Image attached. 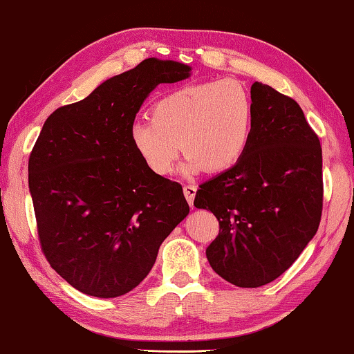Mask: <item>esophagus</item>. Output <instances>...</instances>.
Masks as SVG:
<instances>
[{
  "mask_svg": "<svg viewBox=\"0 0 354 354\" xmlns=\"http://www.w3.org/2000/svg\"><path fill=\"white\" fill-rule=\"evenodd\" d=\"M196 192H198V187H194V185H185L183 187V193H185V198H187L189 207H193V203H194V196Z\"/></svg>",
  "mask_w": 354,
  "mask_h": 354,
  "instance_id": "esophagus-1",
  "label": "esophagus"
}]
</instances>
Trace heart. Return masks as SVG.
Returning <instances> with one entry per match:
<instances>
[{
  "instance_id": "obj_1",
  "label": "heart",
  "mask_w": 354,
  "mask_h": 354,
  "mask_svg": "<svg viewBox=\"0 0 354 354\" xmlns=\"http://www.w3.org/2000/svg\"><path fill=\"white\" fill-rule=\"evenodd\" d=\"M253 96L234 79L207 80L166 91L150 107L151 120L129 128V142L156 177L176 171L182 149L185 171L220 174L245 156L254 133Z\"/></svg>"
}]
</instances>
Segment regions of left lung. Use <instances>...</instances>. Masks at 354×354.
Masks as SVG:
<instances>
[{
  "label": "left lung",
  "mask_w": 354,
  "mask_h": 354,
  "mask_svg": "<svg viewBox=\"0 0 354 354\" xmlns=\"http://www.w3.org/2000/svg\"><path fill=\"white\" fill-rule=\"evenodd\" d=\"M252 96L257 117L245 156L201 185L194 198L220 223L205 250L212 269L241 288L270 283L290 269L323 210L322 145L302 109L261 82Z\"/></svg>",
  "instance_id": "8db88e82"
}]
</instances>
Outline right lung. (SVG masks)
<instances>
[{
	"label": "right lung",
	"mask_w": 354,
	"mask_h": 354,
	"mask_svg": "<svg viewBox=\"0 0 354 354\" xmlns=\"http://www.w3.org/2000/svg\"><path fill=\"white\" fill-rule=\"evenodd\" d=\"M189 71L147 58L58 107L41 129L28 161L37 236L52 269L80 292L117 297L134 290L188 215L182 185L147 169L129 128L151 90Z\"/></svg>",
	"instance_id": "right-lung-1"
}]
</instances>
